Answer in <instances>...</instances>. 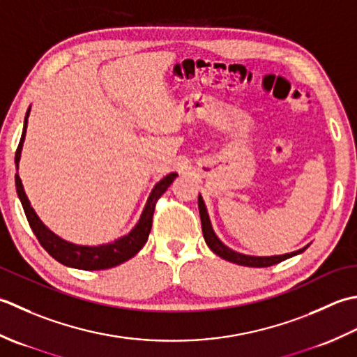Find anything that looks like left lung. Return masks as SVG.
Listing matches in <instances>:
<instances>
[{"label":"left lung","mask_w":357,"mask_h":357,"mask_svg":"<svg viewBox=\"0 0 357 357\" xmlns=\"http://www.w3.org/2000/svg\"><path fill=\"white\" fill-rule=\"evenodd\" d=\"M199 211H200V220H202V231H203V237H205V242L209 246V250L215 252L217 256H220L222 259L232 261V264L237 265H243V266H254V268H265V266H271L279 264V261L287 260L293 256H297V254L303 252L305 250L308 248L310 245L303 246V248L288 252V254H282V256H246V254L237 252L234 250L228 248L222 240L215 236V232L213 229V225H211L208 211L205 206V202H203L202 195H199Z\"/></svg>","instance_id":"left-lung-1"}]
</instances>
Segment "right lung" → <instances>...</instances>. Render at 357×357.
<instances>
[{
	"instance_id": "add662e5",
	"label": "right lung",
	"mask_w": 357,
	"mask_h": 357,
	"mask_svg": "<svg viewBox=\"0 0 357 357\" xmlns=\"http://www.w3.org/2000/svg\"><path fill=\"white\" fill-rule=\"evenodd\" d=\"M31 114V107L27 109L24 117V126L23 134H21V140L18 144V149L15 152V165L18 169L20 158H21V149H23V143L26 138V129H27V119ZM177 177V172H171L168 176L163 177L158 183L152 188V191L148 197L146 205L143 208V213L138 219L135 227L130 229L126 236H123L111 243H103L98 246H87V245H75L70 243L68 240L58 237L55 232L50 231L45 223L40 220L36 215L33 208L31 206L27 195L24 192L23 183L18 174H15V186L17 194L20 197L21 205H23L24 214L27 217V222L31 225L33 234L38 238L43 248H45L50 256L60 264L77 268V270L84 271H96V270H107V268H114L123 261L132 259L135 254L143 248L149 237V232L152 228V215H154L155 202L162 197L163 192L171 186V183Z\"/></svg>"
}]
</instances>
